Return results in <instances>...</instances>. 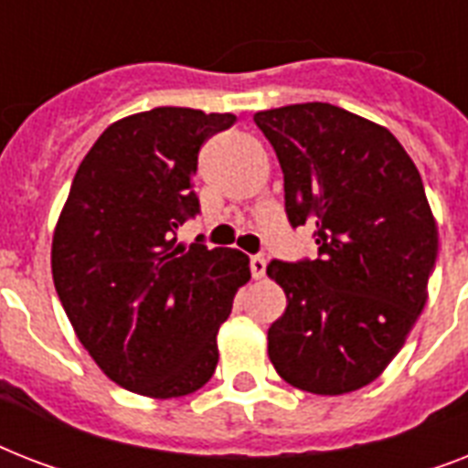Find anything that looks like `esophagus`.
Here are the masks:
<instances>
[{
    "instance_id": "obj_1",
    "label": "esophagus",
    "mask_w": 468,
    "mask_h": 468,
    "mask_svg": "<svg viewBox=\"0 0 468 468\" xmlns=\"http://www.w3.org/2000/svg\"><path fill=\"white\" fill-rule=\"evenodd\" d=\"M250 271H252V277H255V279L264 277V271H267V262H264L262 255L250 257Z\"/></svg>"
}]
</instances>
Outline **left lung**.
Here are the masks:
<instances>
[{"label": "left lung", "mask_w": 468, "mask_h": 468, "mask_svg": "<svg viewBox=\"0 0 468 468\" xmlns=\"http://www.w3.org/2000/svg\"><path fill=\"white\" fill-rule=\"evenodd\" d=\"M255 123L284 172L286 218L318 245L315 260L267 264L286 293L270 359L301 391H356L399 355L428 299L437 226L420 172L384 126L340 106H282Z\"/></svg>", "instance_id": "8db88e82"}]
</instances>
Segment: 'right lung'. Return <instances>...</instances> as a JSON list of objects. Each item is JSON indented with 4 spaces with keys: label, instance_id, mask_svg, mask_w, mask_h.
I'll return each mask as SVG.
<instances>
[{
    "label": "right lung",
    "instance_id": "right-lung-1",
    "mask_svg": "<svg viewBox=\"0 0 468 468\" xmlns=\"http://www.w3.org/2000/svg\"><path fill=\"white\" fill-rule=\"evenodd\" d=\"M233 113L160 106L116 121L91 145L53 235V282L106 377L150 399L186 396L218 364L220 323L250 282L240 250L176 245L198 216V150Z\"/></svg>",
    "mask_w": 468,
    "mask_h": 468
}]
</instances>
